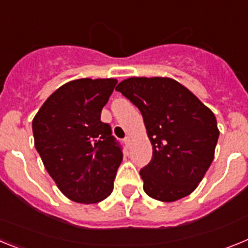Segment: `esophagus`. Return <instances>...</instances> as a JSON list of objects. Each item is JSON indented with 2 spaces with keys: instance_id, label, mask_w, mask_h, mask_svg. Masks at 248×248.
<instances>
[{
  "instance_id": "esophagus-1",
  "label": "esophagus",
  "mask_w": 248,
  "mask_h": 248,
  "mask_svg": "<svg viewBox=\"0 0 248 248\" xmlns=\"http://www.w3.org/2000/svg\"><path fill=\"white\" fill-rule=\"evenodd\" d=\"M130 141H131L130 137H126L125 139H124V143H125V145H126V146H129V145H130Z\"/></svg>"
}]
</instances>
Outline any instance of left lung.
Listing matches in <instances>:
<instances>
[{
	"label": "left lung",
	"instance_id": "left-lung-1",
	"mask_svg": "<svg viewBox=\"0 0 248 248\" xmlns=\"http://www.w3.org/2000/svg\"><path fill=\"white\" fill-rule=\"evenodd\" d=\"M115 91L138 107L153 145L150 163L140 170L146 195L172 202L191 194L214 160L220 134L215 114L166 77H131Z\"/></svg>",
	"mask_w": 248,
	"mask_h": 248
}]
</instances>
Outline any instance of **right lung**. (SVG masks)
<instances>
[{"label": "right lung", "mask_w": 248, "mask_h": 248, "mask_svg": "<svg viewBox=\"0 0 248 248\" xmlns=\"http://www.w3.org/2000/svg\"><path fill=\"white\" fill-rule=\"evenodd\" d=\"M118 80H71L43 103L32 122L34 146L58 189L69 200L97 203L111 194L122 148L102 109Z\"/></svg>", "instance_id": "1"}]
</instances>
